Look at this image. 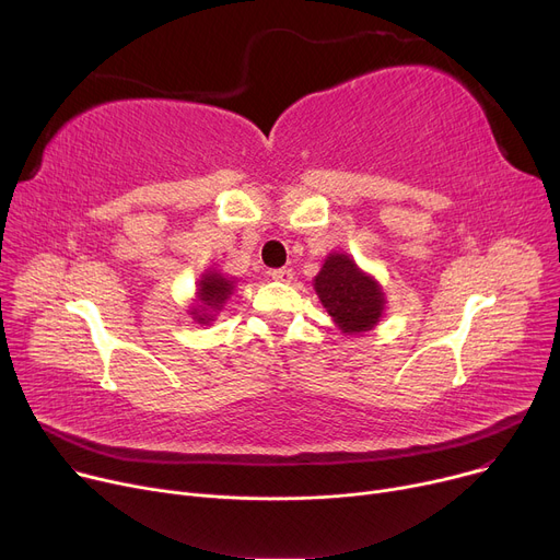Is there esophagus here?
<instances>
[{
    "mask_svg": "<svg viewBox=\"0 0 560 560\" xmlns=\"http://www.w3.org/2000/svg\"><path fill=\"white\" fill-rule=\"evenodd\" d=\"M292 270H288V268H279V270H272V279L275 281H279V283H290L292 281Z\"/></svg>",
    "mask_w": 560,
    "mask_h": 560,
    "instance_id": "34e87169",
    "label": "esophagus"
}]
</instances>
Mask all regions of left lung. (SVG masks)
Wrapping results in <instances>:
<instances>
[{"instance_id": "obj_1", "label": "left lung", "mask_w": 560, "mask_h": 560, "mask_svg": "<svg viewBox=\"0 0 560 560\" xmlns=\"http://www.w3.org/2000/svg\"><path fill=\"white\" fill-rule=\"evenodd\" d=\"M313 288L345 336L372 331L388 304L381 283L363 272L347 252H331L325 258L313 279Z\"/></svg>"}]
</instances>
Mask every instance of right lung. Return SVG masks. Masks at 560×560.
<instances>
[{
  "instance_id": "obj_1",
  "label": "right lung",
  "mask_w": 560,
  "mask_h": 560,
  "mask_svg": "<svg viewBox=\"0 0 560 560\" xmlns=\"http://www.w3.org/2000/svg\"><path fill=\"white\" fill-rule=\"evenodd\" d=\"M233 290H235L233 277H226L215 268L203 270L201 277L197 279V292H195L192 306L188 308V315H192L197 325H211V322H215L218 313L226 306Z\"/></svg>"
}]
</instances>
